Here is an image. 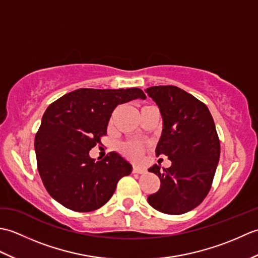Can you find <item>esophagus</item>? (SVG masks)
Instances as JSON below:
<instances>
[{
	"mask_svg": "<svg viewBox=\"0 0 258 258\" xmlns=\"http://www.w3.org/2000/svg\"><path fill=\"white\" fill-rule=\"evenodd\" d=\"M133 173H135V174H143V173H145V168L139 167V166H134L133 167Z\"/></svg>",
	"mask_w": 258,
	"mask_h": 258,
	"instance_id": "34e87169",
	"label": "esophagus"
}]
</instances>
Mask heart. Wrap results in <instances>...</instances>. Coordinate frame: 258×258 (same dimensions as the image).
Returning a JSON list of instances; mask_svg holds the SVG:
<instances>
[{
  "instance_id": "heart-1",
  "label": "heart",
  "mask_w": 258,
  "mask_h": 258,
  "mask_svg": "<svg viewBox=\"0 0 258 258\" xmlns=\"http://www.w3.org/2000/svg\"><path fill=\"white\" fill-rule=\"evenodd\" d=\"M119 151L126 157L132 158V160H139L144 152V145L135 143V142H126V143L120 145Z\"/></svg>"
}]
</instances>
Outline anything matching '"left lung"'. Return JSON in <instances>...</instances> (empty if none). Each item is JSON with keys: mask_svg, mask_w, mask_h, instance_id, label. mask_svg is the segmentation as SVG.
<instances>
[{"mask_svg": "<svg viewBox=\"0 0 258 258\" xmlns=\"http://www.w3.org/2000/svg\"><path fill=\"white\" fill-rule=\"evenodd\" d=\"M146 93L163 117L156 156L172 161L163 171L158 165L149 169L160 177L161 188L147 201L158 212L179 215L199 206L210 191L220 160V139L210 109L189 93L174 85L152 86Z\"/></svg>", "mask_w": 258, "mask_h": 258, "instance_id": "1", "label": "left lung"}]
</instances>
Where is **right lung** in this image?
Here are the masks:
<instances>
[{"label":"right lung","mask_w":258,"mask_h":258,"mask_svg":"<svg viewBox=\"0 0 258 258\" xmlns=\"http://www.w3.org/2000/svg\"><path fill=\"white\" fill-rule=\"evenodd\" d=\"M146 98L133 89H79L53 102L35 135L37 169L54 200L74 212H92L114 194L118 180L132 172L131 164L111 152L94 162L90 151L106 135L109 117L119 104Z\"/></svg>","instance_id":"right-lung-1"}]
</instances>
